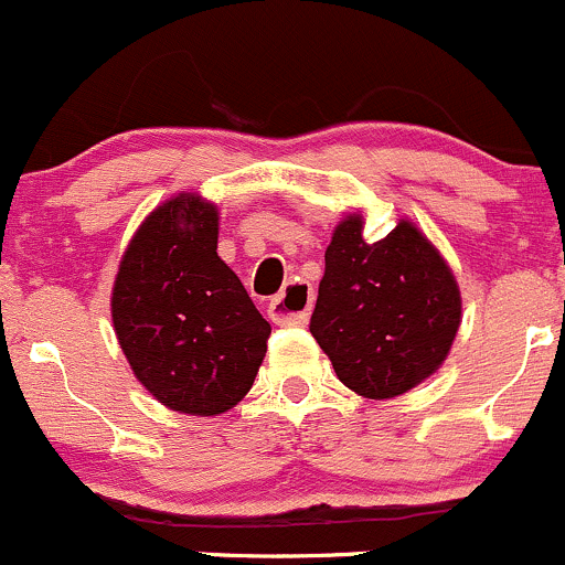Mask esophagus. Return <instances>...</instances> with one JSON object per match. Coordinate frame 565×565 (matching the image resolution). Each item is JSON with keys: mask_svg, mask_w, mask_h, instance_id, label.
<instances>
[{"mask_svg": "<svg viewBox=\"0 0 565 565\" xmlns=\"http://www.w3.org/2000/svg\"><path fill=\"white\" fill-rule=\"evenodd\" d=\"M315 294L307 282H290L282 294H277L269 301V318L277 326H305L309 320Z\"/></svg>", "mask_w": 565, "mask_h": 565, "instance_id": "1", "label": "esophagus"}]
</instances>
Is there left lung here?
<instances>
[{
	"mask_svg": "<svg viewBox=\"0 0 565 565\" xmlns=\"http://www.w3.org/2000/svg\"><path fill=\"white\" fill-rule=\"evenodd\" d=\"M458 326L452 269L415 223L366 242L361 212L339 221L309 331L350 391L363 398L412 391L445 363Z\"/></svg>",
	"mask_w": 565,
	"mask_h": 565,
	"instance_id": "8db88e82",
	"label": "left lung"
}]
</instances>
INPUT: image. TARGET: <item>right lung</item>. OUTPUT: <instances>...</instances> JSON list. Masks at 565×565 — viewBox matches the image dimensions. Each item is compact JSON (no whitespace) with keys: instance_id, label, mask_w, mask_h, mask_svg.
Instances as JSON below:
<instances>
[{"instance_id":"obj_1","label":"right lung","mask_w":565,"mask_h":565,"mask_svg":"<svg viewBox=\"0 0 565 565\" xmlns=\"http://www.w3.org/2000/svg\"><path fill=\"white\" fill-rule=\"evenodd\" d=\"M110 309L135 377L185 415L239 404L271 333L217 256V207L199 193H178L145 217L120 258Z\"/></svg>"}]
</instances>
